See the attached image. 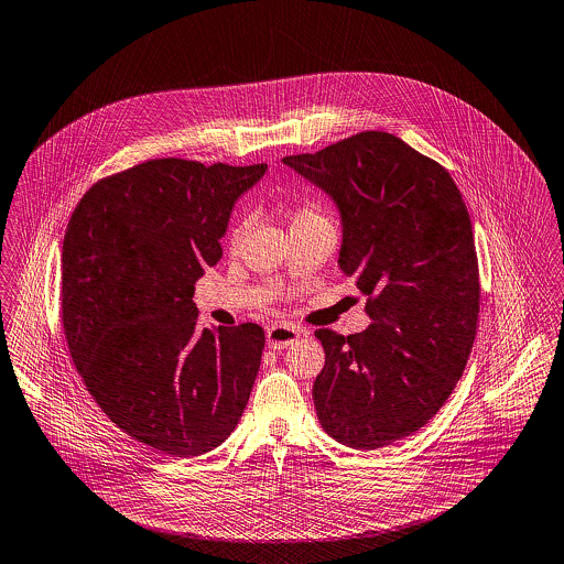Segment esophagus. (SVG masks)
<instances>
[{"label": "esophagus", "instance_id": "obj_1", "mask_svg": "<svg viewBox=\"0 0 564 564\" xmlns=\"http://www.w3.org/2000/svg\"><path fill=\"white\" fill-rule=\"evenodd\" d=\"M306 332L295 327V325H289V323H278V325H271L267 329V345L269 349L273 351H280V349H286L291 345H295L300 340V336H304Z\"/></svg>", "mask_w": 564, "mask_h": 564}]
</instances>
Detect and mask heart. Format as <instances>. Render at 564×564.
Instances as JSON below:
<instances>
[{"mask_svg":"<svg viewBox=\"0 0 564 564\" xmlns=\"http://www.w3.org/2000/svg\"><path fill=\"white\" fill-rule=\"evenodd\" d=\"M316 217H323V215H321V208H318V205H316V203H312V200L302 203V205L297 206V208L293 210V224H297V221H306V219H316ZM241 237H243V224L232 226V230H230V243H232V246H237V243L241 241Z\"/></svg>","mask_w":564,"mask_h":564,"instance_id":"obj_1","label":"heart"}]
</instances>
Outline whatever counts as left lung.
<instances>
[{"mask_svg":"<svg viewBox=\"0 0 564 564\" xmlns=\"http://www.w3.org/2000/svg\"><path fill=\"white\" fill-rule=\"evenodd\" d=\"M282 161L338 205V264L372 318L347 338L314 332L318 422L345 446L383 448L442 410L469 358L480 278L467 206L444 165L386 131Z\"/></svg>","mask_w":564,"mask_h":564,"instance_id":"left-lung-1","label":"left lung"}]
</instances>
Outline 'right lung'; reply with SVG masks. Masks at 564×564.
Masks as SVG:
<instances>
[{"mask_svg":"<svg viewBox=\"0 0 564 564\" xmlns=\"http://www.w3.org/2000/svg\"><path fill=\"white\" fill-rule=\"evenodd\" d=\"M264 170L151 159L95 183L70 215L59 291L70 358L102 413L167 457L217 448L248 405L262 327H200L192 297Z\"/></svg>","mask_w":564,"mask_h":564,"instance_id":"obj_1","label":"right lung"}]
</instances>
